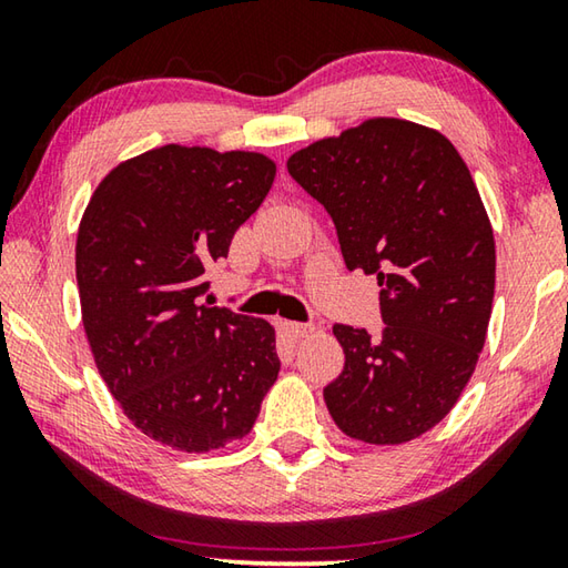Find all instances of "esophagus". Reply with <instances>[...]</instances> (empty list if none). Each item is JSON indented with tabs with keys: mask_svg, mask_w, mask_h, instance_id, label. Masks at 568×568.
<instances>
[{
	"mask_svg": "<svg viewBox=\"0 0 568 568\" xmlns=\"http://www.w3.org/2000/svg\"><path fill=\"white\" fill-rule=\"evenodd\" d=\"M285 331H287V335H291V338L301 341V338H307V335H311V333H315V325L313 323H295V321H291V323H285Z\"/></svg>",
	"mask_w": 568,
	"mask_h": 568,
	"instance_id": "esophagus-1",
	"label": "esophagus"
}]
</instances>
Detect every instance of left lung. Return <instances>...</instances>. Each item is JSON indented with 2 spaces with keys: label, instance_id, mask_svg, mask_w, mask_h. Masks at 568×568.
<instances>
[{
  "label": "left lung",
  "instance_id": "obj_1",
  "mask_svg": "<svg viewBox=\"0 0 568 568\" xmlns=\"http://www.w3.org/2000/svg\"><path fill=\"white\" fill-rule=\"evenodd\" d=\"M287 172L328 210L348 271L381 285L378 338L333 325L345 365L325 406L363 444L418 438L456 406L491 318L496 243L476 182L444 134L396 118L313 142Z\"/></svg>",
  "mask_w": 568,
  "mask_h": 568
}]
</instances>
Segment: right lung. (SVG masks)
Instances as JSON below:
<instances>
[{"label": "right lung", "mask_w": 568, "mask_h": 568, "mask_svg": "<svg viewBox=\"0 0 568 568\" xmlns=\"http://www.w3.org/2000/svg\"><path fill=\"white\" fill-rule=\"evenodd\" d=\"M273 180L261 152L165 145L110 170L84 210V333L124 416L162 446L207 454L245 438L281 371L271 323L200 303Z\"/></svg>", "instance_id": "right-lung-1"}]
</instances>
